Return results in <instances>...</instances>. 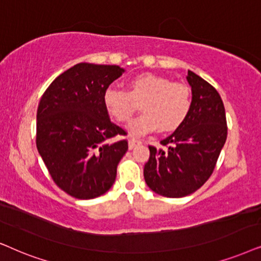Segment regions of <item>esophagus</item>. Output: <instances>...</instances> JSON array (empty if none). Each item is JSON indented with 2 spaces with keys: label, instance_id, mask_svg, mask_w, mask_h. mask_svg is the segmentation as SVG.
Instances as JSON below:
<instances>
[{
  "label": "esophagus",
  "instance_id": "34e87169",
  "mask_svg": "<svg viewBox=\"0 0 261 261\" xmlns=\"http://www.w3.org/2000/svg\"><path fill=\"white\" fill-rule=\"evenodd\" d=\"M142 142L140 140H136V138L134 137H130V140H128V149H134L135 147H137V145H140Z\"/></svg>",
  "mask_w": 261,
  "mask_h": 261
}]
</instances>
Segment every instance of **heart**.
<instances>
[{"label": "heart", "mask_w": 261, "mask_h": 261, "mask_svg": "<svg viewBox=\"0 0 261 261\" xmlns=\"http://www.w3.org/2000/svg\"><path fill=\"white\" fill-rule=\"evenodd\" d=\"M103 106L111 117L125 121L141 103L143 113L128 123L134 134H147L156 127L159 133H171L185 121L192 95L185 83L145 72L128 82V92L110 86L103 92Z\"/></svg>", "instance_id": "1"}]
</instances>
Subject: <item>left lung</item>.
Listing matches in <instances>:
<instances>
[{"instance_id":"obj_1","label":"left lung","mask_w":261,"mask_h":261,"mask_svg":"<svg viewBox=\"0 0 261 261\" xmlns=\"http://www.w3.org/2000/svg\"><path fill=\"white\" fill-rule=\"evenodd\" d=\"M192 103L186 119L163 148L149 145L150 156L144 166V180L155 193L168 198L189 196L206 182L227 140L224 105L209 82L189 70Z\"/></svg>"}]
</instances>
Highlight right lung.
<instances>
[{"instance_id": "1", "label": "right lung", "mask_w": 261, "mask_h": 261, "mask_svg": "<svg viewBox=\"0 0 261 261\" xmlns=\"http://www.w3.org/2000/svg\"><path fill=\"white\" fill-rule=\"evenodd\" d=\"M118 65L79 63L54 80L37 111V149L56 185L77 199L106 193L127 141L103 106L105 89L120 77Z\"/></svg>"}]
</instances>
